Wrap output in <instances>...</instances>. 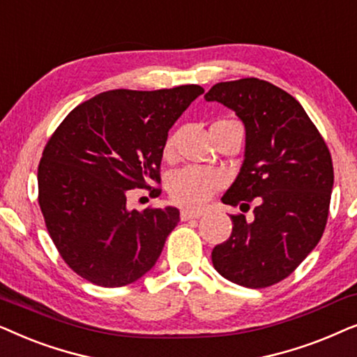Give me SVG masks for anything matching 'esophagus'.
I'll list each match as a JSON object with an SVG mask.
<instances>
[{"label": "esophagus", "instance_id": "obj_1", "mask_svg": "<svg viewBox=\"0 0 357 357\" xmlns=\"http://www.w3.org/2000/svg\"><path fill=\"white\" fill-rule=\"evenodd\" d=\"M202 215V212L199 211H181V220L186 222V220H192V218H199Z\"/></svg>", "mask_w": 357, "mask_h": 357}]
</instances>
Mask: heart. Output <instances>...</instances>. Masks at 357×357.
I'll return each mask as SVG.
<instances>
[{
  "instance_id": "heart-1",
  "label": "heart",
  "mask_w": 357,
  "mask_h": 357,
  "mask_svg": "<svg viewBox=\"0 0 357 357\" xmlns=\"http://www.w3.org/2000/svg\"><path fill=\"white\" fill-rule=\"evenodd\" d=\"M178 134H171L166 139L165 155H171L174 151ZM225 178L220 171L199 169V168H183L171 174L168 181V189L171 197L184 207H199L208 201V197L223 186Z\"/></svg>"
}]
</instances>
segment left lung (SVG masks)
Segmentation results:
<instances>
[{
	"label": "left lung",
	"instance_id": "1",
	"mask_svg": "<svg viewBox=\"0 0 357 357\" xmlns=\"http://www.w3.org/2000/svg\"><path fill=\"white\" fill-rule=\"evenodd\" d=\"M204 98L245 123L243 165L222 202L248 208L255 197L258 202L253 220L230 215L231 235L212 250L213 268L243 287H269L321 238L335 178L330 150L301 102L264 79L217 83Z\"/></svg>",
	"mask_w": 357,
	"mask_h": 357
}]
</instances>
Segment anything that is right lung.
Wrapping results in <instances>:
<instances>
[{
	"label": "right lung",
	"instance_id": "obj_1",
	"mask_svg": "<svg viewBox=\"0 0 357 357\" xmlns=\"http://www.w3.org/2000/svg\"><path fill=\"white\" fill-rule=\"evenodd\" d=\"M204 89H112L76 106L47 142L39 206L66 264L101 287L135 282L153 268L178 225L176 207L130 211V189L160 196L168 130Z\"/></svg>",
	"mask_w": 357,
	"mask_h": 357
}]
</instances>
